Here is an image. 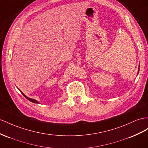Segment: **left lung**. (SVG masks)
Segmentation results:
<instances>
[{
    "label": "left lung",
    "mask_w": 148,
    "mask_h": 148,
    "mask_svg": "<svg viewBox=\"0 0 148 148\" xmlns=\"http://www.w3.org/2000/svg\"><path fill=\"white\" fill-rule=\"evenodd\" d=\"M139 67H140V65H139V67H138V74H137V75L139 74Z\"/></svg>",
    "instance_id": "8db88e82"
}]
</instances>
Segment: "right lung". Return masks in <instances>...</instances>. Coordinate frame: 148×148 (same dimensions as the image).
<instances>
[{
  "instance_id": "right-lung-1",
  "label": "right lung",
  "mask_w": 148,
  "mask_h": 148,
  "mask_svg": "<svg viewBox=\"0 0 148 148\" xmlns=\"http://www.w3.org/2000/svg\"><path fill=\"white\" fill-rule=\"evenodd\" d=\"M18 90H19V89H18ZM20 91H21V90H20ZM21 93H22V95H23V96L26 98V99H28L29 101H30L31 102H32V103H36V104H39V102H38L37 100H36V99H31V98H29V97H28L27 96H26L25 95V94H24L23 92H21Z\"/></svg>"
}]
</instances>
